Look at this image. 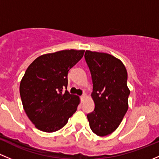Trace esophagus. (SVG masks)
<instances>
[{"mask_svg":"<svg viewBox=\"0 0 159 159\" xmlns=\"http://www.w3.org/2000/svg\"><path fill=\"white\" fill-rule=\"evenodd\" d=\"M86 94H83L81 96H80V99H81L82 102H83V101H84V99H86Z\"/></svg>","mask_w":159,"mask_h":159,"instance_id":"esophagus-1","label":"esophagus"}]
</instances>
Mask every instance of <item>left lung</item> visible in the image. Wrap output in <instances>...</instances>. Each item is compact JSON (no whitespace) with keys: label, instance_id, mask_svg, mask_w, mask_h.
I'll return each instance as SVG.
<instances>
[{"label":"left lung","instance_id":"1","mask_svg":"<svg viewBox=\"0 0 159 159\" xmlns=\"http://www.w3.org/2000/svg\"><path fill=\"white\" fill-rule=\"evenodd\" d=\"M84 57L91 73L95 103L87 119L96 135L106 136L119 127L128 110V74L122 62L109 53L86 50Z\"/></svg>","mask_w":159,"mask_h":159}]
</instances>
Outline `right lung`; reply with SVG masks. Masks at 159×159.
<instances>
[{"mask_svg": "<svg viewBox=\"0 0 159 159\" xmlns=\"http://www.w3.org/2000/svg\"><path fill=\"white\" fill-rule=\"evenodd\" d=\"M84 52L64 50L41 55L26 70L20 94L26 114L39 130H60L77 109L80 97L66 90L67 75Z\"/></svg>", "mask_w": 159, "mask_h": 159, "instance_id": "obj_1", "label": "right lung"}]
</instances>
